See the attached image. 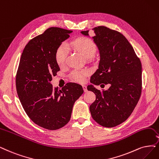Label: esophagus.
I'll list each match as a JSON object with an SVG mask.
<instances>
[{
	"label": "esophagus",
	"mask_w": 159,
	"mask_h": 159,
	"mask_svg": "<svg viewBox=\"0 0 159 159\" xmlns=\"http://www.w3.org/2000/svg\"><path fill=\"white\" fill-rule=\"evenodd\" d=\"M83 90H84V92H86L88 91L87 88H86V85H83Z\"/></svg>",
	"instance_id": "34e87169"
}]
</instances>
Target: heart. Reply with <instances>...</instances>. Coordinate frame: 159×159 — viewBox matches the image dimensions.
<instances>
[{"mask_svg": "<svg viewBox=\"0 0 159 159\" xmlns=\"http://www.w3.org/2000/svg\"><path fill=\"white\" fill-rule=\"evenodd\" d=\"M69 46L79 52L85 58L91 57L96 50V46L93 41L89 38L80 37L72 40ZM69 54V48L66 43H62L56 50L55 57L59 66H63L66 63ZM89 74L88 69H76L70 74V78L77 83H83L86 76Z\"/></svg>", "mask_w": 159, "mask_h": 159, "instance_id": "heart-1", "label": "heart"}]
</instances>
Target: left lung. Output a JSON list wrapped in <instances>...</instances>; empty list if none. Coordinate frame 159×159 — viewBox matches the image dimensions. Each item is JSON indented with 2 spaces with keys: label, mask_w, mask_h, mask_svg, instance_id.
Masks as SVG:
<instances>
[{
  "label": "left lung",
  "mask_w": 159,
  "mask_h": 159,
  "mask_svg": "<svg viewBox=\"0 0 159 159\" xmlns=\"http://www.w3.org/2000/svg\"><path fill=\"white\" fill-rule=\"evenodd\" d=\"M92 37L99 51L98 68L90 77L91 83L105 86L100 91L92 85L88 90L96 94L90 106L93 119L107 128L125 122L136 106L142 93V63L126 37L115 30L104 26L93 29ZM89 30L81 31L89 36Z\"/></svg>",
  "instance_id": "obj_1"
}]
</instances>
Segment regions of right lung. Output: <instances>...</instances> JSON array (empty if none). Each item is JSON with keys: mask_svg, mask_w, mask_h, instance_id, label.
Here are the masks:
<instances>
[{"mask_svg": "<svg viewBox=\"0 0 159 159\" xmlns=\"http://www.w3.org/2000/svg\"><path fill=\"white\" fill-rule=\"evenodd\" d=\"M72 32L50 27L29 40L16 73V90L23 109L35 124L50 130L67 124L75 102L84 92L76 83H67L58 90L50 83L60 70L56 50Z\"/></svg>", "mask_w": 159, "mask_h": 159, "instance_id": "1", "label": "right lung"}]
</instances>
